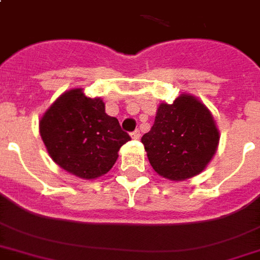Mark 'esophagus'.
I'll use <instances>...</instances> for the list:
<instances>
[{
  "mask_svg": "<svg viewBox=\"0 0 260 260\" xmlns=\"http://www.w3.org/2000/svg\"><path fill=\"white\" fill-rule=\"evenodd\" d=\"M140 136H141V133H140V130H138V128L132 133V137L134 138V140H138V138H140Z\"/></svg>",
  "mask_w": 260,
  "mask_h": 260,
  "instance_id": "34e87169",
  "label": "esophagus"
}]
</instances>
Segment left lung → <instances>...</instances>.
Instances as JSON below:
<instances>
[{
    "instance_id": "left-lung-1",
    "label": "left lung",
    "mask_w": 260,
    "mask_h": 260,
    "mask_svg": "<svg viewBox=\"0 0 260 260\" xmlns=\"http://www.w3.org/2000/svg\"><path fill=\"white\" fill-rule=\"evenodd\" d=\"M219 133L211 112L193 95L160 104L155 123L141 142L156 173L173 181L194 177L216 152Z\"/></svg>"
}]
</instances>
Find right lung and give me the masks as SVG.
Segmentation results:
<instances>
[{
	"mask_svg": "<svg viewBox=\"0 0 260 260\" xmlns=\"http://www.w3.org/2000/svg\"><path fill=\"white\" fill-rule=\"evenodd\" d=\"M40 133L54 163L85 179L108 173L120 146L132 140L118 119L105 114L103 100L86 97L82 89L54 101L41 119Z\"/></svg>",
	"mask_w": 260,
	"mask_h": 260,
	"instance_id": "add662e5",
	"label": "right lung"
}]
</instances>
